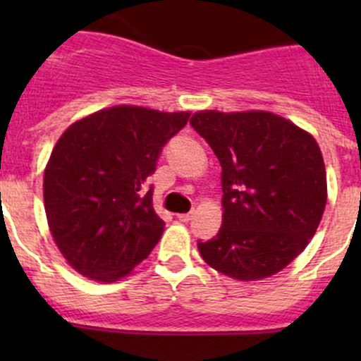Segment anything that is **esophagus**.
Listing matches in <instances>:
<instances>
[{"instance_id": "34e87169", "label": "esophagus", "mask_w": 361, "mask_h": 361, "mask_svg": "<svg viewBox=\"0 0 361 361\" xmlns=\"http://www.w3.org/2000/svg\"><path fill=\"white\" fill-rule=\"evenodd\" d=\"M192 216H194V213H181V214H178V220H180V221H190Z\"/></svg>"}]
</instances>
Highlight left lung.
<instances>
[{
    "mask_svg": "<svg viewBox=\"0 0 361 361\" xmlns=\"http://www.w3.org/2000/svg\"><path fill=\"white\" fill-rule=\"evenodd\" d=\"M190 126L221 166L224 221L201 257L239 281L276 274L304 251L326 204V173L311 134L267 111H199Z\"/></svg>",
    "mask_w": 361,
    "mask_h": 361,
    "instance_id": "left-lung-1",
    "label": "left lung"
}]
</instances>
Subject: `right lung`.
<instances>
[{"label": "right lung", "mask_w": 361, "mask_h": 361, "mask_svg": "<svg viewBox=\"0 0 361 361\" xmlns=\"http://www.w3.org/2000/svg\"><path fill=\"white\" fill-rule=\"evenodd\" d=\"M190 113L137 106L101 110L73 123L43 180L50 232L73 269L96 281L129 274L164 232L148 176Z\"/></svg>", "instance_id": "add662e5"}]
</instances>
